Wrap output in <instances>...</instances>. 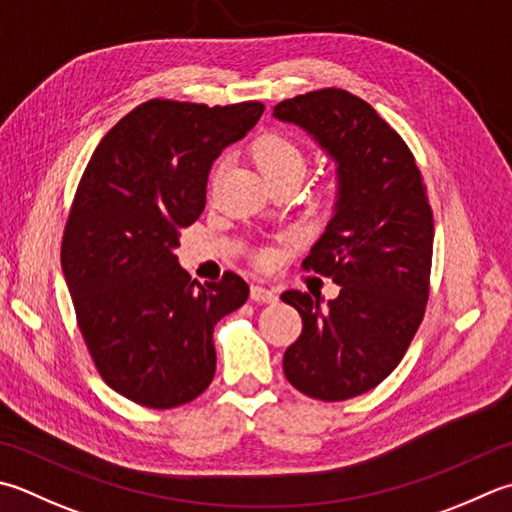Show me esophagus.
<instances>
[{"mask_svg": "<svg viewBox=\"0 0 512 512\" xmlns=\"http://www.w3.org/2000/svg\"><path fill=\"white\" fill-rule=\"evenodd\" d=\"M250 299H253V302H262V304H275L277 293L262 284H255L253 288H250Z\"/></svg>", "mask_w": 512, "mask_h": 512, "instance_id": "1", "label": "esophagus"}]
</instances>
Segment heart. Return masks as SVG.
I'll return each instance as SVG.
<instances>
[{
  "label": "heart",
  "instance_id": "1",
  "mask_svg": "<svg viewBox=\"0 0 512 512\" xmlns=\"http://www.w3.org/2000/svg\"><path fill=\"white\" fill-rule=\"evenodd\" d=\"M250 155L257 164L259 173L264 175L266 182H277V179H299L304 177L308 168V155L306 150L299 146L293 137L277 130L259 135L253 144H250ZM268 259V255H264Z\"/></svg>",
  "mask_w": 512,
  "mask_h": 512
}]
</instances>
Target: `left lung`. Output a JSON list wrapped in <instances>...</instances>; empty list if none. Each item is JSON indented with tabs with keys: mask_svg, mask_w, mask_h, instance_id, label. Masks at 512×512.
Returning a JSON list of instances; mask_svg holds the SVG:
<instances>
[{
	"mask_svg": "<svg viewBox=\"0 0 512 512\" xmlns=\"http://www.w3.org/2000/svg\"><path fill=\"white\" fill-rule=\"evenodd\" d=\"M335 162V204L304 268L333 279L339 295L286 290L302 335L284 355L299 393L342 402L382 384L422 324L433 262V210L404 139L364 99L324 88L277 104Z\"/></svg>",
	"mask_w": 512,
	"mask_h": 512,
	"instance_id": "obj_1",
	"label": "left lung"
}]
</instances>
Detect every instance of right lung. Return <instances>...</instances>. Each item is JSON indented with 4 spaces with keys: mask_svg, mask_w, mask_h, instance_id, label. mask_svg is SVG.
Returning <instances> with one entry per match:
<instances>
[{
    "mask_svg": "<svg viewBox=\"0 0 512 512\" xmlns=\"http://www.w3.org/2000/svg\"><path fill=\"white\" fill-rule=\"evenodd\" d=\"M264 104L150 99L95 148L70 208L62 270L104 382L135 404L193 402L215 377L213 328L248 299L235 273L202 286L179 266V230L206 206L208 173Z\"/></svg>",
    "mask_w": 512,
    "mask_h": 512,
    "instance_id": "1",
    "label": "right lung"
}]
</instances>
